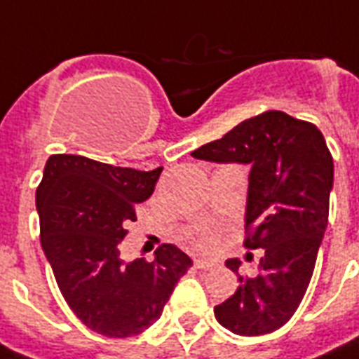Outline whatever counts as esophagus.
<instances>
[{
    "label": "esophagus",
    "instance_id": "obj_1",
    "mask_svg": "<svg viewBox=\"0 0 359 359\" xmlns=\"http://www.w3.org/2000/svg\"><path fill=\"white\" fill-rule=\"evenodd\" d=\"M194 267L196 269H210V267H215V262L205 258H194Z\"/></svg>",
    "mask_w": 359,
    "mask_h": 359
}]
</instances>
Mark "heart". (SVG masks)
Here are the masks:
<instances>
[{
    "mask_svg": "<svg viewBox=\"0 0 359 359\" xmlns=\"http://www.w3.org/2000/svg\"><path fill=\"white\" fill-rule=\"evenodd\" d=\"M190 243L201 250H212L218 245V233L212 228L199 226V228H194L190 231Z\"/></svg>",
    "mask_w": 359,
    "mask_h": 359,
    "instance_id": "obj_1",
    "label": "heart"
}]
</instances>
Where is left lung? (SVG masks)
<instances>
[{
  "instance_id": "left-lung-1",
  "label": "left lung",
  "mask_w": 359,
  "mask_h": 359,
  "mask_svg": "<svg viewBox=\"0 0 359 359\" xmlns=\"http://www.w3.org/2000/svg\"><path fill=\"white\" fill-rule=\"evenodd\" d=\"M194 158L250 165L245 246L264 250L256 277L216 305L215 316L235 335H265L288 322L307 292L330 215L333 158L322 131L283 111H265L237 124Z\"/></svg>"
}]
</instances>
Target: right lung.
<instances>
[{
	"instance_id": "add662e5",
	"label": "right lung",
	"mask_w": 359,
	"mask_h": 359,
	"mask_svg": "<svg viewBox=\"0 0 359 359\" xmlns=\"http://www.w3.org/2000/svg\"><path fill=\"white\" fill-rule=\"evenodd\" d=\"M161 168L137 171L75 154H52L37 186L41 245L67 305L82 324L126 339L161 316L191 259L175 245L152 262H124L120 243L137 207L149 199Z\"/></svg>"
}]
</instances>
